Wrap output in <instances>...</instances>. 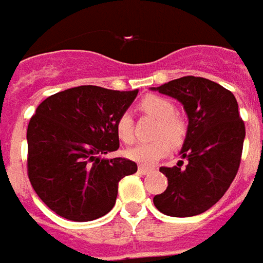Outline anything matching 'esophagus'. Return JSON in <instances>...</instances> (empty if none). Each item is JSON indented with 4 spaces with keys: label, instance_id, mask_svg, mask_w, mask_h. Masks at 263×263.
<instances>
[{
    "label": "esophagus",
    "instance_id": "esophagus-1",
    "mask_svg": "<svg viewBox=\"0 0 263 263\" xmlns=\"http://www.w3.org/2000/svg\"><path fill=\"white\" fill-rule=\"evenodd\" d=\"M153 168L152 167H147V165H139V173L140 174H147V173H150Z\"/></svg>",
    "mask_w": 263,
    "mask_h": 263
}]
</instances>
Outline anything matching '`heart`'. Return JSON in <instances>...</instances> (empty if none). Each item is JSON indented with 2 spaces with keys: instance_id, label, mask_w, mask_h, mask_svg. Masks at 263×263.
<instances>
[{
  "instance_id": "obj_1",
  "label": "heart",
  "mask_w": 263,
  "mask_h": 263,
  "mask_svg": "<svg viewBox=\"0 0 263 263\" xmlns=\"http://www.w3.org/2000/svg\"><path fill=\"white\" fill-rule=\"evenodd\" d=\"M144 115L157 119L153 130L154 140L136 144L128 148L127 156L141 164H153L163 158L173 146H181L187 137V123L176 113V106L168 99L158 95H147L139 103ZM116 132L119 139L130 144L135 140V122L130 113H122L116 120Z\"/></svg>"
}]
</instances>
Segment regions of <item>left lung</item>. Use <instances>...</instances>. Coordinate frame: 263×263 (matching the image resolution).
<instances>
[{"instance_id":"1","label":"left lung","mask_w":263,"mask_h":263,"mask_svg":"<svg viewBox=\"0 0 263 263\" xmlns=\"http://www.w3.org/2000/svg\"><path fill=\"white\" fill-rule=\"evenodd\" d=\"M157 90L180 100L187 111L188 132L181 154L188 163L160 168L168 185L153 202L170 217L198 215L217 204L234 181L245 124L235 96L210 79L184 76Z\"/></svg>"}]
</instances>
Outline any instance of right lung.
Masks as SVG:
<instances>
[{
  "mask_svg": "<svg viewBox=\"0 0 263 263\" xmlns=\"http://www.w3.org/2000/svg\"><path fill=\"white\" fill-rule=\"evenodd\" d=\"M139 90L78 86L46 98L27 130L28 178L41 200L58 215L85 222L115 206L119 181L137 164L116 152V120Z\"/></svg>",
  "mask_w": 263,
  "mask_h": 263,
  "instance_id": "add662e5",
  "label": "right lung"
}]
</instances>
